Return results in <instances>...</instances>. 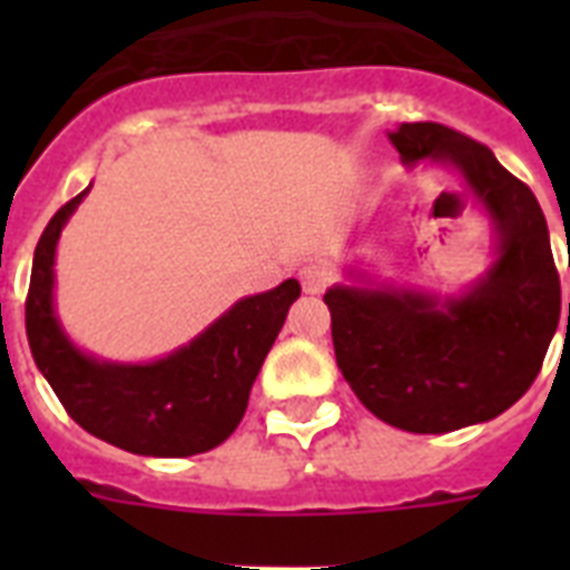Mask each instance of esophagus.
Here are the masks:
<instances>
[{
  "instance_id": "34e87169",
  "label": "esophagus",
  "mask_w": 570,
  "mask_h": 570,
  "mask_svg": "<svg viewBox=\"0 0 570 570\" xmlns=\"http://www.w3.org/2000/svg\"><path fill=\"white\" fill-rule=\"evenodd\" d=\"M298 277H302V289L307 295H320L331 281L328 268L320 266V263H311V266H304L302 272H298Z\"/></svg>"
}]
</instances>
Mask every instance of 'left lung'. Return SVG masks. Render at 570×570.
Listing matches in <instances>:
<instances>
[{
    "instance_id": "1",
    "label": "left lung",
    "mask_w": 570,
    "mask_h": 570,
    "mask_svg": "<svg viewBox=\"0 0 570 570\" xmlns=\"http://www.w3.org/2000/svg\"><path fill=\"white\" fill-rule=\"evenodd\" d=\"M405 165L455 168L491 218L494 263L459 295L375 284L325 293L343 379L387 425L443 434L488 423L530 390L559 325L562 289L539 200L485 145L443 124L387 132ZM570 322V302H568Z\"/></svg>"
}]
</instances>
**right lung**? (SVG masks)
<instances>
[{"label":"right lung","instance_id":"obj_1","mask_svg":"<svg viewBox=\"0 0 570 570\" xmlns=\"http://www.w3.org/2000/svg\"><path fill=\"white\" fill-rule=\"evenodd\" d=\"M67 200L40 236L26 298V334L35 364L67 414L94 438L156 459H186L224 443L245 416L268 348L302 295L295 277L248 295L191 343L150 364H115L88 355L67 337L56 313V248L67 218L82 204Z\"/></svg>","mask_w":570,"mask_h":570}]
</instances>
